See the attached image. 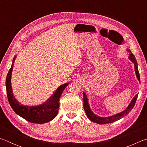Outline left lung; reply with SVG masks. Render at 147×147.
<instances>
[{
    "mask_svg": "<svg viewBox=\"0 0 147 147\" xmlns=\"http://www.w3.org/2000/svg\"><path fill=\"white\" fill-rule=\"evenodd\" d=\"M127 51L128 52V53H130V56L128 57V58L130 59V60L134 63V67H135L136 76H137V78H138V80L140 82V76H139L138 67V63H137L136 59L134 54L132 53H131V52L130 51V49H127ZM83 94H84V110H85V112L86 113L87 116H88V119L90 121L94 122V123H96L97 124H100L111 123H113V122H115L116 121L119 120V119H121V118H123V117L127 115V114L129 113V112H130V111L134 108V106L136 104L137 98H138V94H137L136 95L134 96V98L132 99V100L131 101L130 104H129V106L127 107V108H126L125 110L122 111V112L116 114V115H114L113 116L108 117H98L97 115H96L95 114H94L93 113V111L91 110L90 108H89V104H88V98H87V96L84 92L83 93Z\"/></svg>",
    "mask_w": 147,
    "mask_h": 147,
    "instance_id": "obj_1",
    "label": "left lung"
}]
</instances>
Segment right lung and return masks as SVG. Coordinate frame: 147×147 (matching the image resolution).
<instances>
[{
  "mask_svg": "<svg viewBox=\"0 0 147 147\" xmlns=\"http://www.w3.org/2000/svg\"><path fill=\"white\" fill-rule=\"evenodd\" d=\"M16 57L13 59V63H12L11 68L7 74L6 79V92L9 103L10 104L11 108L13 109V111L17 115L26 119L28 122L37 124L48 123L55 118V117L58 114V108L59 107V98H60L63 90L69 85V84L66 83L59 86L56 89L55 93L53 94V96L48 100L41 105L36 106L22 105L14 97L11 86V73L13 70Z\"/></svg>",
  "mask_w": 147,
  "mask_h": 147,
  "instance_id": "add662e5",
  "label": "right lung"
}]
</instances>
